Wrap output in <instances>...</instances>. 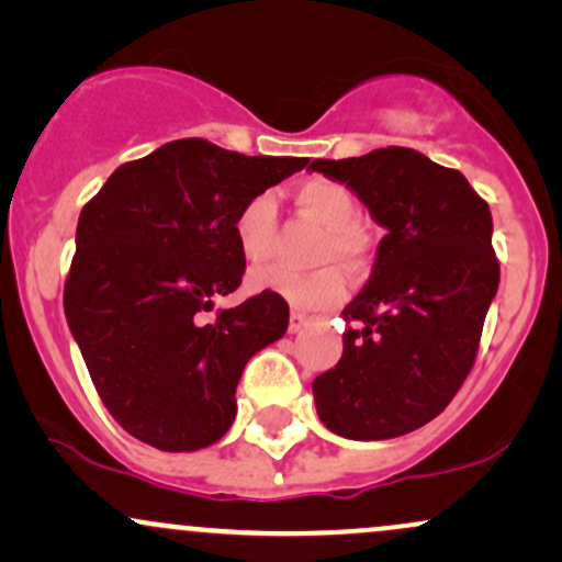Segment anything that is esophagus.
<instances>
[{
	"label": "esophagus",
	"instance_id": "obj_1",
	"mask_svg": "<svg viewBox=\"0 0 562 562\" xmlns=\"http://www.w3.org/2000/svg\"><path fill=\"white\" fill-rule=\"evenodd\" d=\"M308 325H312V317H306V314H299V312L290 314V322H288V330H290V333L306 330Z\"/></svg>",
	"mask_w": 562,
	"mask_h": 562
}]
</instances>
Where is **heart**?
Here are the masks:
<instances>
[{
    "mask_svg": "<svg viewBox=\"0 0 562 562\" xmlns=\"http://www.w3.org/2000/svg\"><path fill=\"white\" fill-rule=\"evenodd\" d=\"M295 203L308 218L325 227L317 259L319 261H344L357 267L364 259L367 240L359 232L362 209L359 200L346 184L333 179H303L293 190ZM277 218V203L272 192H259L237 211L235 216V240L243 259L261 261L269 254L272 229ZM250 293H269L290 303L293 308H327L344 301L348 280L344 269L322 267L317 272H290L285 267H256L248 274Z\"/></svg>",
    "mask_w": 562,
    "mask_h": 562,
    "instance_id": "b5f03b06",
    "label": "heart"
}]
</instances>
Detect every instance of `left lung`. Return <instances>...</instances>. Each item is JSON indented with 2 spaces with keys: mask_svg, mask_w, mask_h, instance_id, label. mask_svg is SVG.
Returning <instances> with one entry per match:
<instances>
[{
  "mask_svg": "<svg viewBox=\"0 0 562 562\" xmlns=\"http://www.w3.org/2000/svg\"><path fill=\"white\" fill-rule=\"evenodd\" d=\"M385 229L367 285L344 308V357L314 378L319 420L351 441H385L447 409L475 362L499 288L492 211L460 171L409 147L312 160Z\"/></svg>",
  "mask_w": 562,
  "mask_h": 562,
  "instance_id": "8db88e82",
  "label": "left lung"
}]
</instances>
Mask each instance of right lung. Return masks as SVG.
<instances>
[{"label": "right lung", "instance_id": "right-lung-1", "mask_svg": "<svg viewBox=\"0 0 562 562\" xmlns=\"http://www.w3.org/2000/svg\"><path fill=\"white\" fill-rule=\"evenodd\" d=\"M306 164L177 139L115 169L83 205L63 306L126 434L160 451L227 434L245 364L285 335L290 312L261 293L211 322L203 314L243 280L237 211Z\"/></svg>", "mask_w": 562, "mask_h": 562}]
</instances>
